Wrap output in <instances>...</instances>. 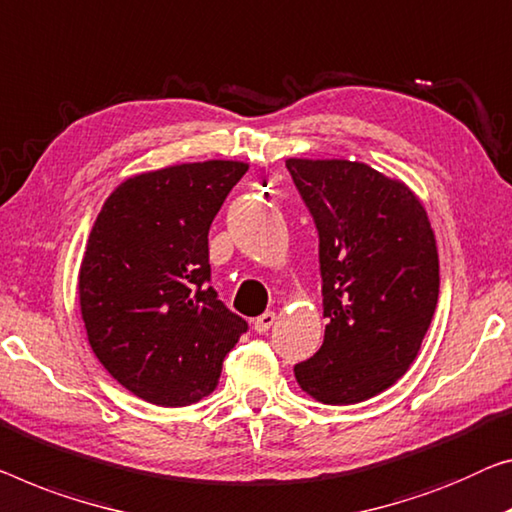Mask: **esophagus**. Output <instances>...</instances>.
Masks as SVG:
<instances>
[{
	"mask_svg": "<svg viewBox=\"0 0 512 512\" xmlns=\"http://www.w3.org/2000/svg\"><path fill=\"white\" fill-rule=\"evenodd\" d=\"M276 319H278L276 312H271V310L264 312V315H259V317L255 319V324H253L255 331H257V333H266V331L271 329L273 324H276Z\"/></svg>",
	"mask_w": 512,
	"mask_h": 512,
	"instance_id": "1",
	"label": "esophagus"
}]
</instances>
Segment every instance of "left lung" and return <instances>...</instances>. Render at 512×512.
Segmentation results:
<instances>
[{"mask_svg":"<svg viewBox=\"0 0 512 512\" xmlns=\"http://www.w3.org/2000/svg\"><path fill=\"white\" fill-rule=\"evenodd\" d=\"M319 230V352L294 365L324 404H356L393 386L418 356L439 299V253L423 202L361 160L287 158Z\"/></svg>","mask_w":512,"mask_h":512,"instance_id":"8db88e82","label":"left lung"}]
</instances>
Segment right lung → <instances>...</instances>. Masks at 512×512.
Here are the masks:
<instances>
[{
    "label": "right lung",
    "mask_w": 512,
    "mask_h": 512,
    "mask_svg": "<svg viewBox=\"0 0 512 512\" xmlns=\"http://www.w3.org/2000/svg\"><path fill=\"white\" fill-rule=\"evenodd\" d=\"M248 163L202 160L121 181L91 227L80 315L105 370L144 402L183 407L213 393L248 329L207 285L209 227Z\"/></svg>",
    "instance_id": "add662e5"
}]
</instances>
